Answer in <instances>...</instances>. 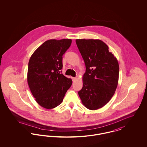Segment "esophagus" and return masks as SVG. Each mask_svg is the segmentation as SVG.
Segmentation results:
<instances>
[{"instance_id":"esophagus-1","label":"esophagus","mask_w":147,"mask_h":147,"mask_svg":"<svg viewBox=\"0 0 147 147\" xmlns=\"http://www.w3.org/2000/svg\"><path fill=\"white\" fill-rule=\"evenodd\" d=\"M71 79H72V80H73V82H75V80H76V77H71Z\"/></svg>"}]
</instances>
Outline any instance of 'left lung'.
Here are the masks:
<instances>
[{"label": "left lung", "mask_w": 147, "mask_h": 147, "mask_svg": "<svg viewBox=\"0 0 147 147\" xmlns=\"http://www.w3.org/2000/svg\"><path fill=\"white\" fill-rule=\"evenodd\" d=\"M76 41L86 67L83 88L78 94L85 107L95 110L108 103L115 92L119 63L101 40L77 39Z\"/></svg>", "instance_id": "8db88e82"}]
</instances>
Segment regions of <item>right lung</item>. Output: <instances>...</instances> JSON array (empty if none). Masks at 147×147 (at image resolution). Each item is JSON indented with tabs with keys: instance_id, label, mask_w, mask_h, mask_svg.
<instances>
[{
	"instance_id": "obj_1",
	"label": "right lung",
	"mask_w": 147,
	"mask_h": 147,
	"mask_svg": "<svg viewBox=\"0 0 147 147\" xmlns=\"http://www.w3.org/2000/svg\"><path fill=\"white\" fill-rule=\"evenodd\" d=\"M71 39L49 40L31 56L28 83L35 100L43 107L52 109L60 105L72 80L62 74L63 55L69 48Z\"/></svg>"
}]
</instances>
